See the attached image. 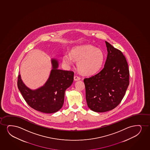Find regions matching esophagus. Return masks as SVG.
Wrapping results in <instances>:
<instances>
[{"mask_svg": "<svg viewBox=\"0 0 150 150\" xmlns=\"http://www.w3.org/2000/svg\"><path fill=\"white\" fill-rule=\"evenodd\" d=\"M81 80V78L80 77L77 76H74V80L75 81H79V80Z\"/></svg>", "mask_w": 150, "mask_h": 150, "instance_id": "esophagus-1", "label": "esophagus"}]
</instances>
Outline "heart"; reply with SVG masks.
Segmentation results:
<instances>
[{"instance_id":"b5f03b06","label":"heart","mask_w":150,"mask_h":150,"mask_svg":"<svg viewBox=\"0 0 150 150\" xmlns=\"http://www.w3.org/2000/svg\"><path fill=\"white\" fill-rule=\"evenodd\" d=\"M73 60L77 62L78 69L85 74H91L98 71L103 65L104 55L100 50L91 45H83L74 47L70 54L65 53L63 62L67 65L72 64Z\"/></svg>"}]
</instances>
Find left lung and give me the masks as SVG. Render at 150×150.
I'll return each mask as SVG.
<instances>
[{
	"mask_svg": "<svg viewBox=\"0 0 150 150\" xmlns=\"http://www.w3.org/2000/svg\"><path fill=\"white\" fill-rule=\"evenodd\" d=\"M105 42L108 53L104 67L98 74L83 80L88 106L98 112H108L118 106L129 84L126 58L119 50Z\"/></svg>",
	"mask_w": 150,
	"mask_h": 150,
	"instance_id": "1",
	"label": "left lung"
}]
</instances>
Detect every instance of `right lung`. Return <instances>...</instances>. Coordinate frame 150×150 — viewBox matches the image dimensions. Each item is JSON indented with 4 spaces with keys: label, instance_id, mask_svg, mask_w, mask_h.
<instances>
[{
    "label": "right lung",
    "instance_id": "obj_1",
    "mask_svg": "<svg viewBox=\"0 0 150 150\" xmlns=\"http://www.w3.org/2000/svg\"><path fill=\"white\" fill-rule=\"evenodd\" d=\"M52 69L49 78L43 86L32 90L23 83L19 74L17 85L23 98L31 108L39 112L51 114L62 107L65 91L74 81V72L58 69V62L52 59Z\"/></svg>",
    "mask_w": 150,
    "mask_h": 150
}]
</instances>
